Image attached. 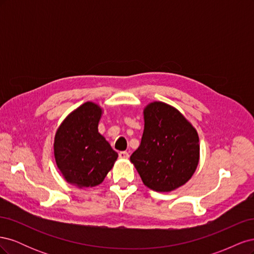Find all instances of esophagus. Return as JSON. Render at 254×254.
Segmentation results:
<instances>
[{
	"instance_id": "1",
	"label": "esophagus",
	"mask_w": 254,
	"mask_h": 254,
	"mask_svg": "<svg viewBox=\"0 0 254 254\" xmlns=\"http://www.w3.org/2000/svg\"><path fill=\"white\" fill-rule=\"evenodd\" d=\"M120 159H128L129 158V153L127 151H121L119 153Z\"/></svg>"
}]
</instances>
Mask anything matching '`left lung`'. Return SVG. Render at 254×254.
<instances>
[{"mask_svg": "<svg viewBox=\"0 0 254 254\" xmlns=\"http://www.w3.org/2000/svg\"><path fill=\"white\" fill-rule=\"evenodd\" d=\"M143 114L141 145L130 161L150 190H175L191 178L198 166L197 130L178 109L163 102L148 104Z\"/></svg>", "mask_w": 254, "mask_h": 254, "instance_id": "obj_1", "label": "left lung"}]
</instances>
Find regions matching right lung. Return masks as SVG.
<instances>
[{
	"mask_svg": "<svg viewBox=\"0 0 254 254\" xmlns=\"http://www.w3.org/2000/svg\"><path fill=\"white\" fill-rule=\"evenodd\" d=\"M103 108L87 102L73 110L58 127L54 156L64 180L79 189L99 186L119 155L98 132Z\"/></svg>",
	"mask_w": 254,
	"mask_h": 254,
	"instance_id": "1",
	"label": "right lung"
}]
</instances>
